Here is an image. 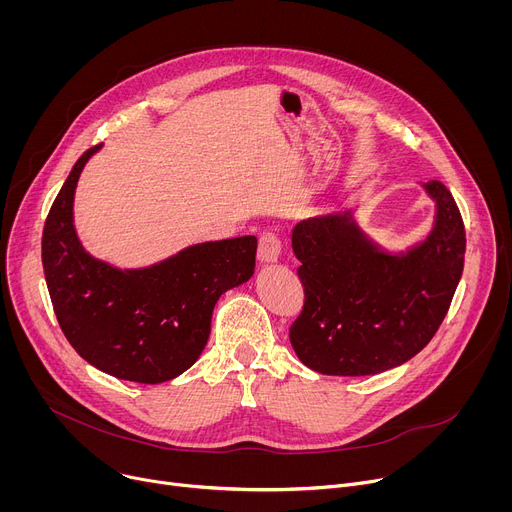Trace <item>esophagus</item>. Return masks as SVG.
<instances>
[{
  "label": "esophagus",
  "instance_id": "34e87169",
  "mask_svg": "<svg viewBox=\"0 0 512 512\" xmlns=\"http://www.w3.org/2000/svg\"><path fill=\"white\" fill-rule=\"evenodd\" d=\"M283 245L281 239L277 237V233L267 231L259 237V249H257V257L261 263H275L281 257Z\"/></svg>",
  "mask_w": 512,
  "mask_h": 512
}]
</instances>
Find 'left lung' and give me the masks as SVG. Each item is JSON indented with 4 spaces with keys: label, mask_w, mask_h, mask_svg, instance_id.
I'll use <instances>...</instances> for the list:
<instances>
[{
    "label": "left lung",
    "mask_w": 512,
    "mask_h": 512,
    "mask_svg": "<svg viewBox=\"0 0 512 512\" xmlns=\"http://www.w3.org/2000/svg\"><path fill=\"white\" fill-rule=\"evenodd\" d=\"M437 202L427 241L405 255L379 251L348 214L308 218L291 233L304 308L289 326L298 358L322 375L364 377L415 356L444 322L464 269L466 229L452 192Z\"/></svg>",
    "instance_id": "left-lung-1"
}]
</instances>
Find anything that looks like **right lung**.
I'll list each match as a JSON object with an SVG mask.
<instances>
[{"mask_svg": "<svg viewBox=\"0 0 512 512\" xmlns=\"http://www.w3.org/2000/svg\"><path fill=\"white\" fill-rule=\"evenodd\" d=\"M72 166L42 233V265L60 330L99 371L156 385L198 360L216 300L255 269L253 235L200 243L145 269H115L93 259L72 225V200L87 160Z\"/></svg>", "mask_w": 512, "mask_h": 512, "instance_id": "right-lung-1", "label": "right lung"}]
</instances>
